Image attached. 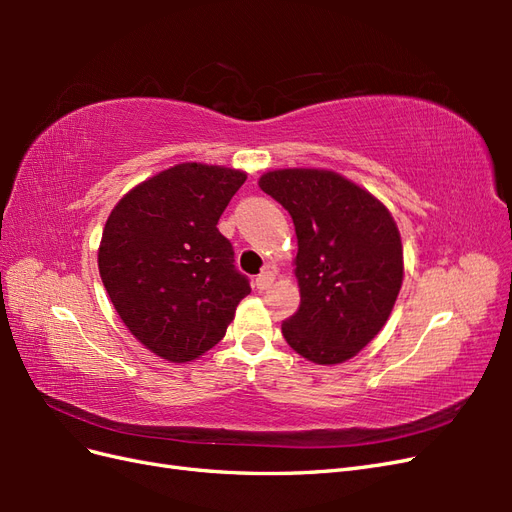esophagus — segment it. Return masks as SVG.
<instances>
[{
  "label": "esophagus",
  "mask_w": 512,
  "mask_h": 512,
  "mask_svg": "<svg viewBox=\"0 0 512 512\" xmlns=\"http://www.w3.org/2000/svg\"><path fill=\"white\" fill-rule=\"evenodd\" d=\"M273 280H275V271L267 267L265 271H262V273L256 277V288H258V290H267V288H271Z\"/></svg>",
  "instance_id": "1"
}]
</instances>
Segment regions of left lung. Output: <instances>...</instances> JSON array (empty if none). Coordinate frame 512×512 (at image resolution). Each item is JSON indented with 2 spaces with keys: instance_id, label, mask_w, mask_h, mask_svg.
Returning <instances> with one entry per match:
<instances>
[{
  "instance_id": "left-lung-1",
  "label": "left lung",
  "mask_w": 512,
  "mask_h": 512,
  "mask_svg": "<svg viewBox=\"0 0 512 512\" xmlns=\"http://www.w3.org/2000/svg\"><path fill=\"white\" fill-rule=\"evenodd\" d=\"M258 185L290 213L299 243L301 305L282 322L284 339L318 365L352 359L389 320L404 280L395 220L333 170H271Z\"/></svg>"
}]
</instances>
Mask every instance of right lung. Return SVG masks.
<instances>
[{
    "label": "right lung",
    "mask_w": 512,
    "mask_h": 512,
    "mask_svg": "<svg viewBox=\"0 0 512 512\" xmlns=\"http://www.w3.org/2000/svg\"><path fill=\"white\" fill-rule=\"evenodd\" d=\"M245 179L235 168L183 162L136 185L108 215L102 284L130 333L166 361L211 350L252 292L218 230Z\"/></svg>",
    "instance_id": "1"
}]
</instances>
